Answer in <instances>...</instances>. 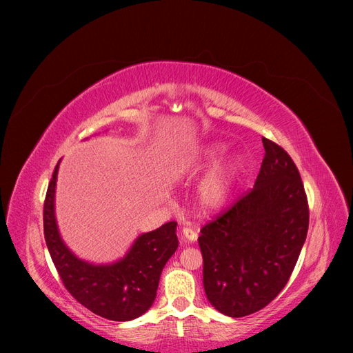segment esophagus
Instances as JSON below:
<instances>
[{
    "label": "esophagus",
    "instance_id": "esophagus-1",
    "mask_svg": "<svg viewBox=\"0 0 353 353\" xmlns=\"http://www.w3.org/2000/svg\"><path fill=\"white\" fill-rule=\"evenodd\" d=\"M197 232H194V230H192V229H188V228H184L183 230H181V237L186 240V242H189V243H193V242H196L197 240Z\"/></svg>",
    "mask_w": 353,
    "mask_h": 353
}]
</instances>
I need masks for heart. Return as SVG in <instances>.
<instances>
[{
	"label": "heart",
	"instance_id": "heart-1",
	"mask_svg": "<svg viewBox=\"0 0 353 353\" xmlns=\"http://www.w3.org/2000/svg\"><path fill=\"white\" fill-rule=\"evenodd\" d=\"M225 153L226 144L212 143L194 154L184 169V176L188 177H194L210 170L199 183L194 194V206L203 216H213L225 210L232 199L237 180L239 163L232 160L219 165L218 163L225 157Z\"/></svg>",
	"mask_w": 353,
	"mask_h": 353
}]
</instances>
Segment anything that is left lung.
<instances>
[{"label":"left lung","instance_id":"8db88e82","mask_svg":"<svg viewBox=\"0 0 353 353\" xmlns=\"http://www.w3.org/2000/svg\"><path fill=\"white\" fill-rule=\"evenodd\" d=\"M262 141L266 153L253 189L199 236L206 296L230 318L261 310L281 293L309 228L298 167L281 145Z\"/></svg>","mask_w":353,"mask_h":353}]
</instances>
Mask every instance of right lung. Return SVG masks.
<instances>
[{
  "mask_svg": "<svg viewBox=\"0 0 353 353\" xmlns=\"http://www.w3.org/2000/svg\"><path fill=\"white\" fill-rule=\"evenodd\" d=\"M61 161V160H60ZM60 161L44 203V236L48 252L72 298L101 318L127 322L145 313L156 299L163 268L179 246L176 221L140 234L113 263L96 265L74 254L63 240L55 217V188Z\"/></svg>",
  "mask_w": 353,
  "mask_h": 353,
  "instance_id": "right-lung-1",
  "label": "right lung"
}]
</instances>
